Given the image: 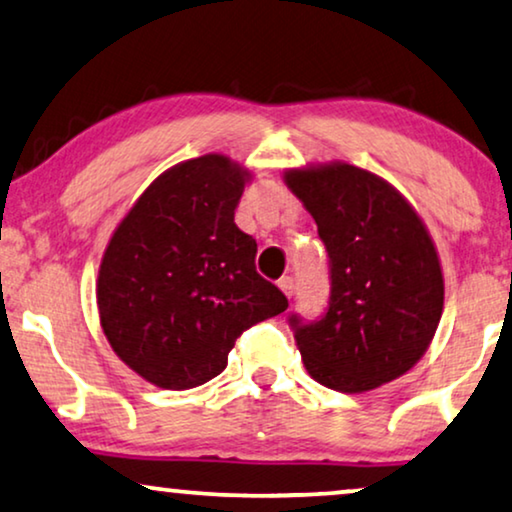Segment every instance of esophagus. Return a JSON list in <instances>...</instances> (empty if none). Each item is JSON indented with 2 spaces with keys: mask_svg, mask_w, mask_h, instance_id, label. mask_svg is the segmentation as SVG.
Masks as SVG:
<instances>
[{
  "mask_svg": "<svg viewBox=\"0 0 512 512\" xmlns=\"http://www.w3.org/2000/svg\"><path fill=\"white\" fill-rule=\"evenodd\" d=\"M279 289H282V293L286 298L293 296V291H296V284H293V277H282L279 279Z\"/></svg>",
  "mask_w": 512,
  "mask_h": 512,
  "instance_id": "34e87169",
  "label": "esophagus"
}]
</instances>
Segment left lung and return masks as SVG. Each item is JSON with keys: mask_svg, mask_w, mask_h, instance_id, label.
<instances>
[{"mask_svg": "<svg viewBox=\"0 0 512 512\" xmlns=\"http://www.w3.org/2000/svg\"><path fill=\"white\" fill-rule=\"evenodd\" d=\"M328 251L324 317L291 314L314 380L361 394L396 380L429 349L443 314V270L424 221L389 181L347 163L284 172Z\"/></svg>", "mask_w": 512, "mask_h": 512, "instance_id": "obj_1", "label": "left lung"}]
</instances>
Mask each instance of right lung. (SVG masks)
I'll list each match as a JSON object with an SVG mask.
<instances>
[{"instance_id": "add662e5", "label": "right lung", "mask_w": 512, "mask_h": 512, "mask_svg": "<svg viewBox=\"0 0 512 512\" xmlns=\"http://www.w3.org/2000/svg\"><path fill=\"white\" fill-rule=\"evenodd\" d=\"M251 174L221 156L160 174L118 223L100 263L97 310L125 366L160 389L221 373L249 326L289 307L256 272V240L235 226Z\"/></svg>"}]
</instances>
